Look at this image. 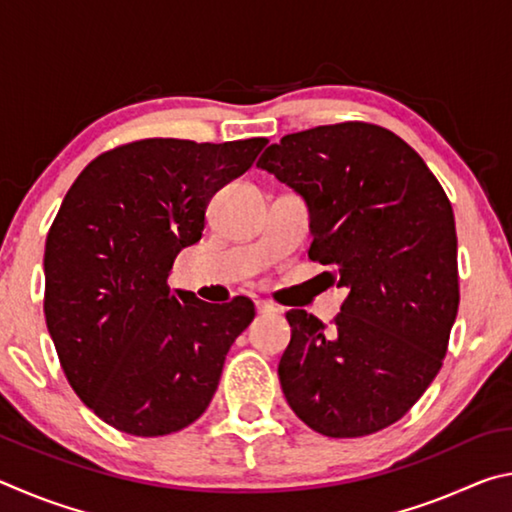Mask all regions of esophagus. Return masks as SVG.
I'll return each instance as SVG.
<instances>
[{"mask_svg":"<svg viewBox=\"0 0 512 512\" xmlns=\"http://www.w3.org/2000/svg\"><path fill=\"white\" fill-rule=\"evenodd\" d=\"M255 309H257V314H275L277 311L273 302H268V300H255Z\"/></svg>","mask_w":512,"mask_h":512,"instance_id":"1","label":"esophagus"}]
</instances>
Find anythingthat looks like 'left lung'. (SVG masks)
Segmentation results:
<instances>
[{"mask_svg": "<svg viewBox=\"0 0 512 512\" xmlns=\"http://www.w3.org/2000/svg\"><path fill=\"white\" fill-rule=\"evenodd\" d=\"M257 167L305 198L309 257L350 289L332 327L287 311L282 393L323 436L386 429L443 366L458 311L452 203L402 137L363 121L284 135Z\"/></svg>", "mask_w": 512, "mask_h": 512, "instance_id": "8db88e82", "label": "left lung"}]
</instances>
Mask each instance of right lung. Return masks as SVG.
<instances>
[{
	"label": "right lung",
	"instance_id": "add662e5",
	"mask_svg": "<svg viewBox=\"0 0 512 512\" xmlns=\"http://www.w3.org/2000/svg\"><path fill=\"white\" fill-rule=\"evenodd\" d=\"M266 142L140 140L101 153L69 187L45 244V318L69 386L110 427L167 436L210 406L255 305H210L167 277L201 239L210 198Z\"/></svg>",
	"mask_w": 512,
	"mask_h": 512
}]
</instances>
